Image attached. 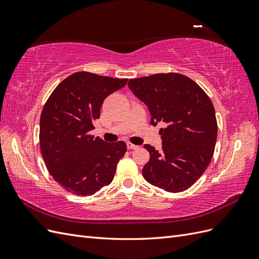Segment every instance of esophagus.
<instances>
[{
    "label": "esophagus",
    "mask_w": 259,
    "mask_h": 259,
    "mask_svg": "<svg viewBox=\"0 0 259 259\" xmlns=\"http://www.w3.org/2000/svg\"><path fill=\"white\" fill-rule=\"evenodd\" d=\"M126 147H127V149H130V150H133V149H136V148H137L136 145L132 144V143H127V144H126Z\"/></svg>",
    "instance_id": "1"
}]
</instances>
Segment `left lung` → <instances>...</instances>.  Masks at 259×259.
<instances>
[{
    "label": "left lung",
    "mask_w": 259,
    "mask_h": 259,
    "mask_svg": "<svg viewBox=\"0 0 259 259\" xmlns=\"http://www.w3.org/2000/svg\"><path fill=\"white\" fill-rule=\"evenodd\" d=\"M135 96L148 106L151 124L160 130L162 150L144 147L150 160L143 168L149 184L168 192L187 190L204 173L217 139L215 109L207 94L190 77L175 72L131 79Z\"/></svg>",
    "instance_id": "8db88e82"
}]
</instances>
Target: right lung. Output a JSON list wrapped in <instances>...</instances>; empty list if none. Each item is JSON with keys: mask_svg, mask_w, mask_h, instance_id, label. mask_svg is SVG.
Returning <instances> with one entry per match:
<instances>
[{"mask_svg": "<svg viewBox=\"0 0 259 259\" xmlns=\"http://www.w3.org/2000/svg\"><path fill=\"white\" fill-rule=\"evenodd\" d=\"M126 82L79 71L60 82L45 103L40 117L41 152L50 174L66 191L88 197L111 184L126 145L105 143L90 132L106 97Z\"/></svg>", "mask_w": 259, "mask_h": 259, "instance_id": "add662e5", "label": "right lung"}]
</instances>
